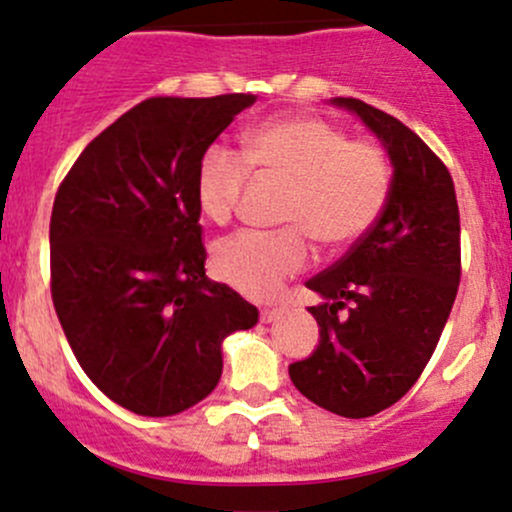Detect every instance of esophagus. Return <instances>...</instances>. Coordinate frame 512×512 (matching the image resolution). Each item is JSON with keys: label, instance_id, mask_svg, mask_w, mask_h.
<instances>
[{"label": "esophagus", "instance_id": "obj_1", "mask_svg": "<svg viewBox=\"0 0 512 512\" xmlns=\"http://www.w3.org/2000/svg\"><path fill=\"white\" fill-rule=\"evenodd\" d=\"M282 306H267V309H262V314H260V319H262V324H272V321H277L279 316H282Z\"/></svg>", "mask_w": 512, "mask_h": 512}]
</instances>
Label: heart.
Masks as SVG:
<instances>
[{
  "label": "heart",
  "mask_w": 512,
  "mask_h": 512,
  "mask_svg": "<svg viewBox=\"0 0 512 512\" xmlns=\"http://www.w3.org/2000/svg\"><path fill=\"white\" fill-rule=\"evenodd\" d=\"M287 184L279 220L287 228L242 230L220 240L213 270L247 297H272L284 279L309 265L311 240L324 250H348L373 230L392 188L385 149L351 139L316 115L262 122L242 139V157L223 144L203 152L196 166V206L211 223H228L250 181Z\"/></svg>",
  "instance_id": "1"
}]
</instances>
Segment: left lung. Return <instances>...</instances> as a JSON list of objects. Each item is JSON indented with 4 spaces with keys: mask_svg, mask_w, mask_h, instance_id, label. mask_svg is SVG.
I'll list each match as a JSON object with an SVG mask.
<instances>
[{
    "mask_svg": "<svg viewBox=\"0 0 512 512\" xmlns=\"http://www.w3.org/2000/svg\"><path fill=\"white\" fill-rule=\"evenodd\" d=\"M383 142L390 198L378 223L336 265L306 282L319 346L289 365L304 397L348 419L373 417L417 383L437 348L461 279L454 181L437 154L373 105L333 98Z\"/></svg>",
    "mask_w": 512,
    "mask_h": 512,
    "instance_id": "left-lung-1",
    "label": "left lung"
}]
</instances>
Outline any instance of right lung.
<instances>
[{"label": "right lung", "instance_id": "right-lung-1", "mask_svg": "<svg viewBox=\"0 0 512 512\" xmlns=\"http://www.w3.org/2000/svg\"><path fill=\"white\" fill-rule=\"evenodd\" d=\"M257 98H149L83 149L51 213V297L80 368L142 417L179 414L223 373L257 309L206 277L196 166Z\"/></svg>", "mask_w": 512, "mask_h": 512}]
</instances>
